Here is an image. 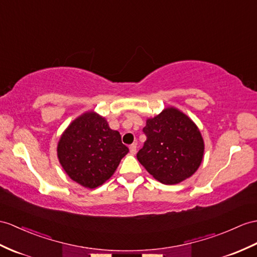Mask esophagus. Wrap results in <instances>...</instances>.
Masks as SVG:
<instances>
[{
    "mask_svg": "<svg viewBox=\"0 0 257 257\" xmlns=\"http://www.w3.org/2000/svg\"><path fill=\"white\" fill-rule=\"evenodd\" d=\"M130 153L132 155L136 154V144H132V145L130 146Z\"/></svg>",
    "mask_w": 257,
    "mask_h": 257,
    "instance_id": "esophagus-1",
    "label": "esophagus"
}]
</instances>
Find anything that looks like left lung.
I'll return each instance as SVG.
<instances>
[{
  "instance_id": "8db88e82",
  "label": "left lung",
  "mask_w": 257,
  "mask_h": 257,
  "mask_svg": "<svg viewBox=\"0 0 257 257\" xmlns=\"http://www.w3.org/2000/svg\"><path fill=\"white\" fill-rule=\"evenodd\" d=\"M147 140L137 153L141 165L162 184L189 179L201 166L205 144L201 131L182 111L167 107L146 120Z\"/></svg>"
}]
</instances>
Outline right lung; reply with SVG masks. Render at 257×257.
<instances>
[{
  "instance_id": "right-lung-1",
  "label": "right lung",
  "mask_w": 257,
  "mask_h": 257,
  "mask_svg": "<svg viewBox=\"0 0 257 257\" xmlns=\"http://www.w3.org/2000/svg\"><path fill=\"white\" fill-rule=\"evenodd\" d=\"M127 153L120 133L111 130L107 118L92 110L70 123L56 147L65 173L86 189H96L108 181Z\"/></svg>"
}]
</instances>
